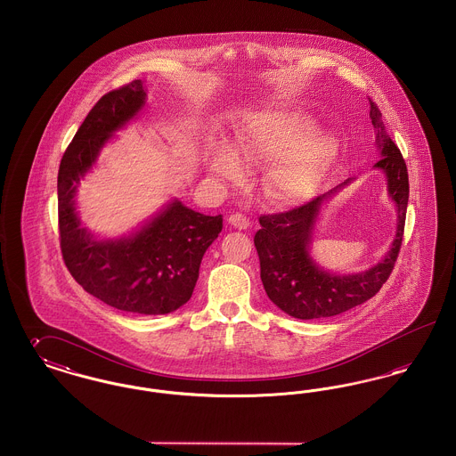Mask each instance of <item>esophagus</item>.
I'll list each match as a JSON object with an SVG mask.
<instances>
[{"mask_svg":"<svg viewBox=\"0 0 456 456\" xmlns=\"http://www.w3.org/2000/svg\"><path fill=\"white\" fill-rule=\"evenodd\" d=\"M229 224L234 225L236 229H248L249 227V218L246 217L244 214H232L229 217Z\"/></svg>","mask_w":456,"mask_h":456,"instance_id":"obj_1","label":"esophagus"}]
</instances>
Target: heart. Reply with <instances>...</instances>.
<instances>
[{
	"label": "heart",
	"instance_id": "b5f03b06",
	"mask_svg": "<svg viewBox=\"0 0 456 456\" xmlns=\"http://www.w3.org/2000/svg\"><path fill=\"white\" fill-rule=\"evenodd\" d=\"M316 121L303 112H268L251 119L238 134V151L255 164L279 159L265 175L266 196L281 205L311 195L338 155L331 133H314ZM210 167L222 177L239 173V159L229 147L212 153Z\"/></svg>",
	"mask_w": 456,
	"mask_h": 456
}]
</instances>
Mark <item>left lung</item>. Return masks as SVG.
Returning a JSON list of instances; mask_svg holds the SVG:
<instances>
[{"label": "left lung", "instance_id": "left-lung-1", "mask_svg": "<svg viewBox=\"0 0 456 456\" xmlns=\"http://www.w3.org/2000/svg\"><path fill=\"white\" fill-rule=\"evenodd\" d=\"M369 104L376 147L381 153L374 167L381 169L388 179V193L398 214L396 236L390 253L376 266L355 275H333L311 260L307 249L320 207L337 188L287 212L260 216L261 229L255 234V246L260 256L261 282L270 301L294 318H328L366 303L388 281L398 258L407 217L409 173L400 149L385 128L381 110L370 99Z\"/></svg>", "mask_w": 456, "mask_h": 456}]
</instances>
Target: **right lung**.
Masks as SVG:
<instances>
[{
  "label": "right lung",
  "mask_w": 456,
  "mask_h": 456,
  "mask_svg": "<svg viewBox=\"0 0 456 456\" xmlns=\"http://www.w3.org/2000/svg\"><path fill=\"white\" fill-rule=\"evenodd\" d=\"M145 95L142 80L110 90L75 133L58 173L60 244L68 272L94 297L128 313L167 314L190 301L222 216H203L175 200L134 236L95 240L80 227L73 200L104 143L143 108Z\"/></svg>",
  "instance_id": "1"
}]
</instances>
